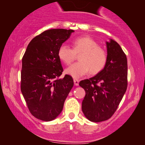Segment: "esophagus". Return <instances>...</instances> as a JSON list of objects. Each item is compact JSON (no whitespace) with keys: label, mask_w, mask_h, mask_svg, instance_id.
<instances>
[{"label":"esophagus","mask_w":145,"mask_h":145,"mask_svg":"<svg viewBox=\"0 0 145 145\" xmlns=\"http://www.w3.org/2000/svg\"><path fill=\"white\" fill-rule=\"evenodd\" d=\"M74 84L75 86H78L79 80H77V79H74Z\"/></svg>","instance_id":"34e87169"}]
</instances>
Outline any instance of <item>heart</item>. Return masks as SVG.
<instances>
[{"mask_svg": "<svg viewBox=\"0 0 145 145\" xmlns=\"http://www.w3.org/2000/svg\"><path fill=\"white\" fill-rule=\"evenodd\" d=\"M78 56L77 62L65 71L67 74L78 78L86 74L89 71L92 74H98L106 67L108 55L106 51L92 37H79L73 39L72 49L66 45L59 47L58 56L65 64L71 65Z\"/></svg>", "mask_w": 145, "mask_h": 145, "instance_id": "b5f03b06", "label": "heart"}]
</instances>
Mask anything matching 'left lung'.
<instances>
[{
    "mask_svg": "<svg viewBox=\"0 0 145 145\" xmlns=\"http://www.w3.org/2000/svg\"><path fill=\"white\" fill-rule=\"evenodd\" d=\"M108 61L96 76L81 80L86 92L82 103L85 117L93 122L108 120L118 108L127 88V60L121 47L111 39L106 42Z\"/></svg>",
    "mask_w": 145,
    "mask_h": 145,
    "instance_id": "left-lung-1",
    "label": "left lung"
}]
</instances>
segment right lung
I'll return each mask as SVG.
<instances>
[{
    "label": "right lung",
    "mask_w": 145,
    "mask_h": 145,
    "mask_svg": "<svg viewBox=\"0 0 145 145\" xmlns=\"http://www.w3.org/2000/svg\"><path fill=\"white\" fill-rule=\"evenodd\" d=\"M72 29H51L35 37L22 58L21 91L29 111L35 118L50 121L62 112L74 82L70 75L63 78L58 51L70 37Z\"/></svg>",
    "instance_id": "add662e5"
}]
</instances>
